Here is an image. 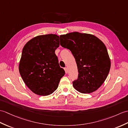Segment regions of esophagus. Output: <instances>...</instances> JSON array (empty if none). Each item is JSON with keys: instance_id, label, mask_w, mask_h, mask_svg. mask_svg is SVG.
Listing matches in <instances>:
<instances>
[{"instance_id": "obj_1", "label": "esophagus", "mask_w": 128, "mask_h": 128, "mask_svg": "<svg viewBox=\"0 0 128 128\" xmlns=\"http://www.w3.org/2000/svg\"><path fill=\"white\" fill-rule=\"evenodd\" d=\"M64 70H65V73L66 74H68V69L66 68H64Z\"/></svg>"}]
</instances>
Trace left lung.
Returning <instances> with one entry per match:
<instances>
[{"instance_id":"1","label":"left lung","mask_w":128,"mask_h":128,"mask_svg":"<svg viewBox=\"0 0 128 128\" xmlns=\"http://www.w3.org/2000/svg\"><path fill=\"white\" fill-rule=\"evenodd\" d=\"M60 45L71 50L78 66V78L72 82L81 93L96 90L108 76L111 61L106 47L93 35L72 32L60 36Z\"/></svg>"}]
</instances>
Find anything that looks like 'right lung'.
<instances>
[{
	"instance_id": "1",
	"label": "right lung",
	"mask_w": 128,
	"mask_h": 128,
	"mask_svg": "<svg viewBox=\"0 0 128 128\" xmlns=\"http://www.w3.org/2000/svg\"><path fill=\"white\" fill-rule=\"evenodd\" d=\"M59 46V36L47 34L32 38L23 47L19 64L20 75L26 86L38 96L53 93L65 75L55 54Z\"/></svg>"
}]
</instances>
